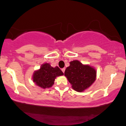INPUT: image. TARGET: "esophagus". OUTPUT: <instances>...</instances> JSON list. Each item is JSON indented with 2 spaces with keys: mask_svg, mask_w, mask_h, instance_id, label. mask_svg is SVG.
Instances as JSON below:
<instances>
[{
  "mask_svg": "<svg viewBox=\"0 0 126 126\" xmlns=\"http://www.w3.org/2000/svg\"><path fill=\"white\" fill-rule=\"evenodd\" d=\"M65 69H65V68H63V69H62V72H63V73H64V71H65Z\"/></svg>",
  "mask_w": 126,
  "mask_h": 126,
  "instance_id": "obj_1",
  "label": "esophagus"
}]
</instances>
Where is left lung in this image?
Here are the masks:
<instances>
[{"label": "left lung", "mask_w": 126, "mask_h": 126, "mask_svg": "<svg viewBox=\"0 0 126 126\" xmlns=\"http://www.w3.org/2000/svg\"><path fill=\"white\" fill-rule=\"evenodd\" d=\"M96 72L94 67L84 65L78 60L70 62L66 69L64 76L77 92H82L91 86L96 79Z\"/></svg>", "instance_id": "8db88e82"}]
</instances>
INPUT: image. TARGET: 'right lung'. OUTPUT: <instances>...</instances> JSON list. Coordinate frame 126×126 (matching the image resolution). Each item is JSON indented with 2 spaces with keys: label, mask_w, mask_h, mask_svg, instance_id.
<instances>
[{
  "label": "right lung",
  "mask_w": 126,
  "mask_h": 126,
  "mask_svg": "<svg viewBox=\"0 0 126 126\" xmlns=\"http://www.w3.org/2000/svg\"><path fill=\"white\" fill-rule=\"evenodd\" d=\"M63 73L56 66L53 67L49 63L42 64L40 69L34 72L32 76L33 82L43 89L51 87L57 76H62Z\"/></svg>",
  "instance_id": "right-lung-1"
}]
</instances>
